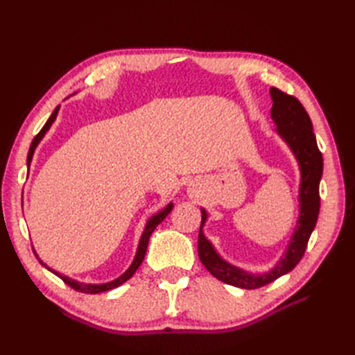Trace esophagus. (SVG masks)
Here are the masks:
<instances>
[{
  "instance_id": "1",
  "label": "esophagus",
  "mask_w": 355,
  "mask_h": 355,
  "mask_svg": "<svg viewBox=\"0 0 355 355\" xmlns=\"http://www.w3.org/2000/svg\"><path fill=\"white\" fill-rule=\"evenodd\" d=\"M188 192H189V197H192V198H198L200 197V189L197 187H194V185H191L188 188Z\"/></svg>"
}]
</instances>
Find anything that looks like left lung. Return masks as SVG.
<instances>
[{
    "mask_svg": "<svg viewBox=\"0 0 355 355\" xmlns=\"http://www.w3.org/2000/svg\"><path fill=\"white\" fill-rule=\"evenodd\" d=\"M272 98L271 118L277 125V132L295 154L300 168L299 188V219L287 250L271 271L265 274H250L223 261L214 250L211 243L204 237L202 225L207 213L201 209V227L198 234V256L206 270L218 280L240 287L259 288L275 282L287 274L300 262L306 250L308 240L313 234L320 211V180L323 175V155L317 146L313 123L305 108L295 96H290L275 87L270 89Z\"/></svg>",
    "mask_w": 355,
    "mask_h": 355,
    "instance_id": "8db88e82",
    "label": "left lung"
}]
</instances>
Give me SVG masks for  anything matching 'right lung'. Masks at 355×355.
Instances as JSON below:
<instances>
[{"mask_svg":"<svg viewBox=\"0 0 355 355\" xmlns=\"http://www.w3.org/2000/svg\"><path fill=\"white\" fill-rule=\"evenodd\" d=\"M58 112H59V106L58 108L53 111V114L50 115V118L47 120V123L44 124V127L41 128L40 130V133L34 137V141H32V144H31V146H29V153H28V167H29V164H31V161H32V155H34V151H35V148H37V145L41 142V139L44 137V135L47 133V130L50 128V125L55 123V120H56V116H58ZM171 209H173V204H168V206L164 209V210H161V211H158L155 216H153L151 219H149L148 222H146V227H145V231H144V234H142V237H141V241H139V245H137V252H136V256H135V261L132 262V265H130V268H128V270L123 274V275H120L118 278H115L114 282H110V283H103V284H87V283H80V282H77V280H72V278H69V277H67V275H62V274H59V272H56V271H51L50 268H47V265L42 262V261H40V257H38V254L35 253V256H37V259L40 261V263L41 265H44L47 270H50L51 272H55L56 275H59L63 282H65L69 287H72L73 290H77V292H81V293H89V295H96V293H102V292H108V290H111V288H115V287H118V286H121L123 283H125L128 278H132L133 277V274L136 272V270L139 266H141V263H142V261H144V257H145V253H146V249H148V241H149V237H151V234L154 232V230L158 227V225L163 222L164 219H166V216L167 214L171 211Z\"/></svg>","mask_w":355,"mask_h":355,"instance_id":"right-lung-1","label":"right lung"}]
</instances>
